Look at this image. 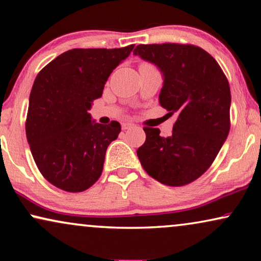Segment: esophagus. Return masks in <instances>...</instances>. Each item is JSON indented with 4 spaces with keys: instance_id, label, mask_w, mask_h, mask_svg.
Segmentation results:
<instances>
[{
    "instance_id": "1",
    "label": "esophagus",
    "mask_w": 261,
    "mask_h": 261,
    "mask_svg": "<svg viewBox=\"0 0 261 261\" xmlns=\"http://www.w3.org/2000/svg\"><path fill=\"white\" fill-rule=\"evenodd\" d=\"M135 126V124L134 123H123L122 124V129L123 130H127V129H131V127H134Z\"/></svg>"
}]
</instances>
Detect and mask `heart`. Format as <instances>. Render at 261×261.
Listing matches in <instances>:
<instances>
[{
    "label": "heart",
    "mask_w": 261,
    "mask_h": 261,
    "mask_svg": "<svg viewBox=\"0 0 261 261\" xmlns=\"http://www.w3.org/2000/svg\"><path fill=\"white\" fill-rule=\"evenodd\" d=\"M145 65H148V64H145Z\"/></svg>",
    "instance_id": "heart-1"
}]
</instances>
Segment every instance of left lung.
<instances>
[{"label": "left lung", "mask_w": 261, "mask_h": 261, "mask_svg": "<svg viewBox=\"0 0 261 261\" xmlns=\"http://www.w3.org/2000/svg\"><path fill=\"white\" fill-rule=\"evenodd\" d=\"M134 55L160 69L159 103L177 116L169 137L144 127L146 140L137 150L140 164L161 184L188 185L210 167L229 135V82L217 61L195 45L140 44Z\"/></svg>", "instance_id": "1"}]
</instances>
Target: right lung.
<instances>
[{"label":"right lung","mask_w":261,"mask_h":261,"mask_svg":"<svg viewBox=\"0 0 261 261\" xmlns=\"http://www.w3.org/2000/svg\"><path fill=\"white\" fill-rule=\"evenodd\" d=\"M134 47L73 48L38 73L25 131L37 167L49 184L79 193L101 176L107 148L118 137L121 124L95 123L88 110Z\"/></svg>","instance_id":"add662e5"}]
</instances>
